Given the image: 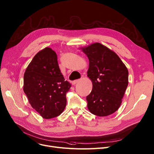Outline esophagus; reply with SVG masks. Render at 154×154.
Masks as SVG:
<instances>
[{
	"instance_id": "34e87169",
	"label": "esophagus",
	"mask_w": 154,
	"mask_h": 154,
	"mask_svg": "<svg viewBox=\"0 0 154 154\" xmlns=\"http://www.w3.org/2000/svg\"><path fill=\"white\" fill-rule=\"evenodd\" d=\"M79 81V80H74V81L72 82V85H75L76 83H77Z\"/></svg>"
}]
</instances>
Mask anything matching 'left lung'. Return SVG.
I'll use <instances>...</instances> for the list:
<instances>
[{"label": "left lung", "instance_id": "left-lung-1", "mask_svg": "<svg viewBox=\"0 0 154 154\" xmlns=\"http://www.w3.org/2000/svg\"><path fill=\"white\" fill-rule=\"evenodd\" d=\"M89 60L87 76L93 88L87 96V107L99 117L111 115L120 107L128 85V72L119 57L100 43L82 48Z\"/></svg>", "mask_w": 154, "mask_h": 154}]
</instances>
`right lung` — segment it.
Wrapping results in <instances>:
<instances>
[{"label": "right lung", "mask_w": 154, "mask_h": 154, "mask_svg": "<svg viewBox=\"0 0 154 154\" xmlns=\"http://www.w3.org/2000/svg\"><path fill=\"white\" fill-rule=\"evenodd\" d=\"M70 87L62 74L57 55L49 47L34 57L24 74L23 91L32 108L45 119L57 117L64 110Z\"/></svg>", "instance_id": "add662e5"}]
</instances>
